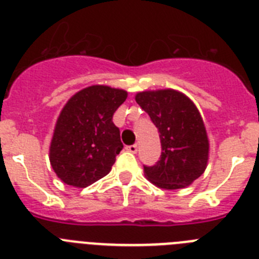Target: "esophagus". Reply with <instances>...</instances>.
Segmentation results:
<instances>
[{"instance_id": "1", "label": "esophagus", "mask_w": 259, "mask_h": 259, "mask_svg": "<svg viewBox=\"0 0 259 259\" xmlns=\"http://www.w3.org/2000/svg\"><path fill=\"white\" fill-rule=\"evenodd\" d=\"M125 149H127L130 153H136L137 152V145H136V144H134V145H128Z\"/></svg>"}]
</instances>
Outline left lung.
I'll list each match as a JSON object with an SVG mask.
<instances>
[{
  "instance_id": "left-lung-1",
  "label": "left lung",
  "mask_w": 259,
  "mask_h": 259,
  "mask_svg": "<svg viewBox=\"0 0 259 259\" xmlns=\"http://www.w3.org/2000/svg\"><path fill=\"white\" fill-rule=\"evenodd\" d=\"M135 100L158 128L162 145L157 164L144 167L145 178L166 191L191 185L209 161V137L200 110L188 96L171 88L139 92Z\"/></svg>"
}]
</instances>
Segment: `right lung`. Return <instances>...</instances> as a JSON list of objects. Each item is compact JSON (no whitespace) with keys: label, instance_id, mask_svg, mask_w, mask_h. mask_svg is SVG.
Returning <instances> with one entry per match:
<instances>
[{"label":"right lung","instance_id":"add662e5","mask_svg":"<svg viewBox=\"0 0 259 259\" xmlns=\"http://www.w3.org/2000/svg\"><path fill=\"white\" fill-rule=\"evenodd\" d=\"M127 96L124 89L96 84L66 102L49 146L50 164L65 184L85 188L110 172L123 149L113 115Z\"/></svg>","mask_w":259,"mask_h":259}]
</instances>
